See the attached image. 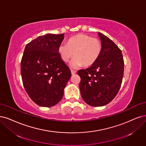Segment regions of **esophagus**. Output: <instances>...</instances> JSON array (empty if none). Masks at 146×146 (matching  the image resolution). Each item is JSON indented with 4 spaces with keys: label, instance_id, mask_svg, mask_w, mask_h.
Here are the masks:
<instances>
[{
    "label": "esophagus",
    "instance_id": "34e87169",
    "mask_svg": "<svg viewBox=\"0 0 146 146\" xmlns=\"http://www.w3.org/2000/svg\"><path fill=\"white\" fill-rule=\"evenodd\" d=\"M71 73H72V74L73 75V74L76 73V71H75V70H71Z\"/></svg>",
    "mask_w": 146,
    "mask_h": 146
}]
</instances>
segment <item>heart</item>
I'll return each instance as SVG.
<instances>
[{
    "label": "heart",
    "instance_id": "b5f03b06",
    "mask_svg": "<svg viewBox=\"0 0 146 146\" xmlns=\"http://www.w3.org/2000/svg\"><path fill=\"white\" fill-rule=\"evenodd\" d=\"M100 41L94 38L79 34L70 38L67 44L62 43L58 47V52L64 62H68L74 56L70 67L76 68L82 66L88 67L98 60L101 53Z\"/></svg>",
    "mask_w": 146,
    "mask_h": 146
}]
</instances>
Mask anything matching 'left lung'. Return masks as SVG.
<instances>
[{
  "label": "left lung",
  "instance_id": "left-lung-1",
  "mask_svg": "<svg viewBox=\"0 0 146 146\" xmlns=\"http://www.w3.org/2000/svg\"><path fill=\"white\" fill-rule=\"evenodd\" d=\"M102 50L97 61L85 70H80L79 89L82 98L91 106L109 104L119 91L123 77L124 61L118 46L98 32Z\"/></svg>",
  "mask_w": 146,
  "mask_h": 146
}]
</instances>
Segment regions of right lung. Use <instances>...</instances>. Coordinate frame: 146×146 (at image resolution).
Listing matches in <instances>:
<instances>
[{"mask_svg":"<svg viewBox=\"0 0 146 146\" xmlns=\"http://www.w3.org/2000/svg\"><path fill=\"white\" fill-rule=\"evenodd\" d=\"M64 34L37 37L25 47L21 61L25 89L35 103L52 107L61 101L71 72L62 60L58 47Z\"/></svg>","mask_w":146,"mask_h":146,"instance_id":"obj_1","label":"right lung"}]
</instances>
